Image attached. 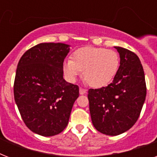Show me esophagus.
Listing matches in <instances>:
<instances>
[{
    "instance_id": "esophagus-1",
    "label": "esophagus",
    "mask_w": 157,
    "mask_h": 157,
    "mask_svg": "<svg viewBox=\"0 0 157 157\" xmlns=\"http://www.w3.org/2000/svg\"><path fill=\"white\" fill-rule=\"evenodd\" d=\"M79 91H80V94H85L86 93V90H85V89L83 88H80V90H79Z\"/></svg>"
}]
</instances>
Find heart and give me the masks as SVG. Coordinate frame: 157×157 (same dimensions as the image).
Wrapping results in <instances>:
<instances>
[{"label":"heart","mask_w":157,"mask_h":157,"mask_svg":"<svg viewBox=\"0 0 157 157\" xmlns=\"http://www.w3.org/2000/svg\"><path fill=\"white\" fill-rule=\"evenodd\" d=\"M119 55L104 48L86 46L72 54V59H66L63 70L67 80L75 82L83 71L84 78L94 88L107 86L119 68Z\"/></svg>","instance_id":"b5f03b06"}]
</instances>
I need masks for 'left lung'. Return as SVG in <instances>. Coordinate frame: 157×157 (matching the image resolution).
Returning <instances> with one entry per match:
<instances>
[{
    "mask_svg": "<svg viewBox=\"0 0 157 157\" xmlns=\"http://www.w3.org/2000/svg\"><path fill=\"white\" fill-rule=\"evenodd\" d=\"M120 67L106 87L90 89V112L94 126L102 134L116 136L129 130L139 117L147 94L141 62L134 52L115 46Z\"/></svg>",
    "mask_w": 157,
    "mask_h": 157,
    "instance_id": "8db88e82",
    "label": "left lung"
}]
</instances>
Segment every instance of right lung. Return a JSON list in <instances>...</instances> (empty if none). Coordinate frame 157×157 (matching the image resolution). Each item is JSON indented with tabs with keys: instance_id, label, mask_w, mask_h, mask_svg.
I'll return each instance as SVG.
<instances>
[{
	"instance_id": "obj_1",
	"label": "right lung",
	"mask_w": 157,
	"mask_h": 157,
	"mask_svg": "<svg viewBox=\"0 0 157 157\" xmlns=\"http://www.w3.org/2000/svg\"><path fill=\"white\" fill-rule=\"evenodd\" d=\"M70 51L63 43H40L18 62L13 94L23 122L41 136H54L68 124L79 87L63 79V64Z\"/></svg>"
}]
</instances>
